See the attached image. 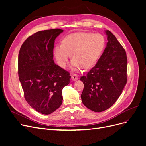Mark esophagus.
Returning a JSON list of instances; mask_svg holds the SVG:
<instances>
[{
  "instance_id": "esophagus-1",
  "label": "esophagus",
  "mask_w": 146,
  "mask_h": 146,
  "mask_svg": "<svg viewBox=\"0 0 146 146\" xmlns=\"http://www.w3.org/2000/svg\"><path fill=\"white\" fill-rule=\"evenodd\" d=\"M71 78L74 81H76L78 79V76L76 74H73L71 75Z\"/></svg>"
}]
</instances>
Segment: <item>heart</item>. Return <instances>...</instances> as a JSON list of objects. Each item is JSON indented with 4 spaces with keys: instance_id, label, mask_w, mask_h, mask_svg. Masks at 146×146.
<instances>
[{
    "instance_id": "b5f03b06",
    "label": "heart",
    "mask_w": 146,
    "mask_h": 146,
    "mask_svg": "<svg viewBox=\"0 0 146 146\" xmlns=\"http://www.w3.org/2000/svg\"><path fill=\"white\" fill-rule=\"evenodd\" d=\"M105 46L103 35L89 32H77L66 36L55 46L54 54L56 62L64 68L71 56L70 68L73 70L90 68L98 62Z\"/></svg>"
}]
</instances>
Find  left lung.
Returning a JSON list of instances; mask_svg holds the SVG:
<instances>
[{
    "label": "left lung",
    "mask_w": 146,
    "mask_h": 146,
    "mask_svg": "<svg viewBox=\"0 0 146 146\" xmlns=\"http://www.w3.org/2000/svg\"><path fill=\"white\" fill-rule=\"evenodd\" d=\"M108 42L98 61L86 76L81 95L84 105L102 112L116 102L127 82L126 52L110 30L105 31Z\"/></svg>",
    "instance_id": "left-lung-1"
}]
</instances>
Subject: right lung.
<instances>
[{
	"label": "right lung",
	"instance_id": "obj_1",
	"mask_svg": "<svg viewBox=\"0 0 146 146\" xmlns=\"http://www.w3.org/2000/svg\"><path fill=\"white\" fill-rule=\"evenodd\" d=\"M59 29L39 31L21 46L18 74L25 100L36 111L50 114L62 104L63 88L70 82L69 72L55 64L53 57Z\"/></svg>",
	"mask_w": 146,
	"mask_h": 146
}]
</instances>
